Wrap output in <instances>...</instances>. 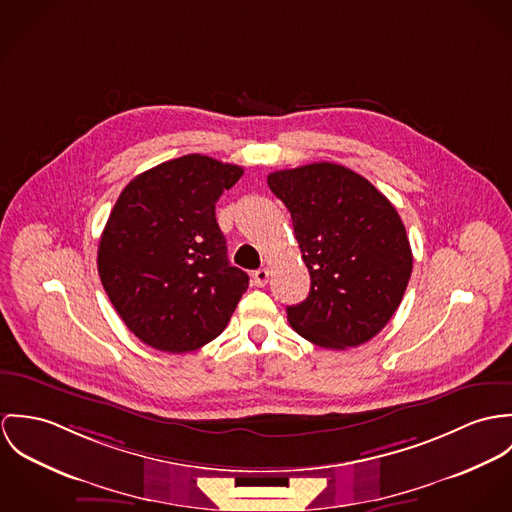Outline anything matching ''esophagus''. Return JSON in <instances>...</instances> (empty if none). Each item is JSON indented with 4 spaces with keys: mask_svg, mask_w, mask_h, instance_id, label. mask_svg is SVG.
Masks as SVG:
<instances>
[{
    "mask_svg": "<svg viewBox=\"0 0 512 512\" xmlns=\"http://www.w3.org/2000/svg\"><path fill=\"white\" fill-rule=\"evenodd\" d=\"M269 277H271L269 269H259V271L253 273V283L257 284V286H265V284L269 283Z\"/></svg>",
    "mask_w": 512,
    "mask_h": 512,
    "instance_id": "34e87169",
    "label": "esophagus"
}]
</instances>
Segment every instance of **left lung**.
Wrapping results in <instances>:
<instances>
[{"mask_svg": "<svg viewBox=\"0 0 512 512\" xmlns=\"http://www.w3.org/2000/svg\"><path fill=\"white\" fill-rule=\"evenodd\" d=\"M290 212L310 292L286 316L296 334L326 349L375 338L397 312L412 251L395 206L367 178L336 163L267 176Z\"/></svg>", "mask_w": 512, "mask_h": 512, "instance_id": "left-lung-1", "label": "left lung"}]
</instances>
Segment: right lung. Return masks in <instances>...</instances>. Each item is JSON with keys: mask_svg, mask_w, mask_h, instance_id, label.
<instances>
[{"mask_svg": "<svg viewBox=\"0 0 512 512\" xmlns=\"http://www.w3.org/2000/svg\"><path fill=\"white\" fill-rule=\"evenodd\" d=\"M243 174L184 155L135 176L119 194L98 245V273L119 318L159 351L216 340L249 286L228 261L216 202Z\"/></svg>", "mask_w": 512, "mask_h": 512, "instance_id": "add662e5", "label": "right lung"}]
</instances>
